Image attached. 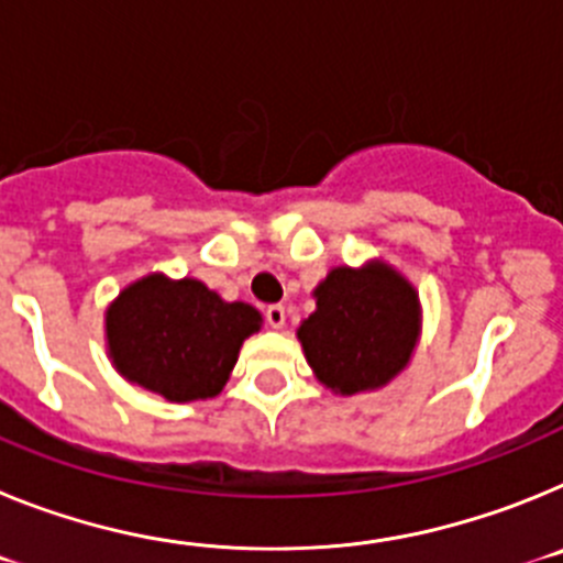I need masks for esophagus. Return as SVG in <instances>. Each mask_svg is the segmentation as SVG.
<instances>
[{
  "instance_id": "esophagus-1",
  "label": "esophagus",
  "mask_w": 563,
  "mask_h": 563,
  "mask_svg": "<svg viewBox=\"0 0 563 563\" xmlns=\"http://www.w3.org/2000/svg\"><path fill=\"white\" fill-rule=\"evenodd\" d=\"M265 321L273 327V330H282V327H285V321H287L285 307H282V305H271V307H267V310H265Z\"/></svg>"
}]
</instances>
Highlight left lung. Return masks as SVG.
Returning a JSON list of instances; mask_svg holds the SVG:
<instances>
[{"mask_svg":"<svg viewBox=\"0 0 563 563\" xmlns=\"http://www.w3.org/2000/svg\"><path fill=\"white\" fill-rule=\"evenodd\" d=\"M312 296L316 312L301 321L298 341L327 389L375 391L409 366L420 338V298L395 267H332Z\"/></svg>","mask_w":563,"mask_h":563,"instance_id":"left-lung-1","label":"left lung"}]
</instances>
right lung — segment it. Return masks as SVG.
Here are the masks:
<instances>
[{"label":"right lung","mask_w":563,"mask_h":563,"mask_svg":"<svg viewBox=\"0 0 563 563\" xmlns=\"http://www.w3.org/2000/svg\"><path fill=\"white\" fill-rule=\"evenodd\" d=\"M258 327L262 316L245 301H222L197 278L148 273L107 307V350L129 383L172 402L208 400Z\"/></svg>","instance_id":"right-lung-1"}]
</instances>
